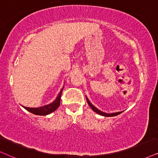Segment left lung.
I'll use <instances>...</instances> for the list:
<instances>
[{
    "instance_id": "1",
    "label": "left lung",
    "mask_w": 158,
    "mask_h": 158,
    "mask_svg": "<svg viewBox=\"0 0 158 158\" xmlns=\"http://www.w3.org/2000/svg\"><path fill=\"white\" fill-rule=\"evenodd\" d=\"M86 98H87V103H88V105H89V106L90 108H91L92 109V110H93L94 111V112L97 113H98L99 115H103V116H106V117H111V116H115V115H119L120 113H122V111H121V112H117V113H106L102 112V111L98 110V108H95V107H94V106H93V105H92V104L91 103V102H89V100H88V98H87V97H86Z\"/></svg>"
}]
</instances>
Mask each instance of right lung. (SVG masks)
<instances>
[{
    "label": "right lung",
    "instance_id": "add662e5",
    "mask_svg": "<svg viewBox=\"0 0 158 158\" xmlns=\"http://www.w3.org/2000/svg\"><path fill=\"white\" fill-rule=\"evenodd\" d=\"M63 89H64V87H63L61 90H60L59 94H58L56 100L53 102H52L51 103L42 107H39V108H27V107L24 106H23V108L26 109L27 110H28L29 112L33 113L35 115H46L50 114V113L54 112L59 107L60 103V97H61Z\"/></svg>",
    "mask_w": 158,
    "mask_h": 158
}]
</instances>
